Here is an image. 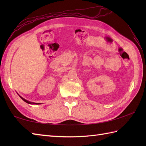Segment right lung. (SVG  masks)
Instances as JSON below:
<instances>
[{
	"label": "right lung",
	"instance_id": "1",
	"mask_svg": "<svg viewBox=\"0 0 146 146\" xmlns=\"http://www.w3.org/2000/svg\"><path fill=\"white\" fill-rule=\"evenodd\" d=\"M19 95V94H18ZM19 97H21V98L22 99V100H24V102H26V103H27V104H36V105H39V104H39V103H34V102H29V101H28V100H26V99H24V98H23L21 97V96H20L19 95Z\"/></svg>",
	"mask_w": 146,
	"mask_h": 146
}]
</instances>
